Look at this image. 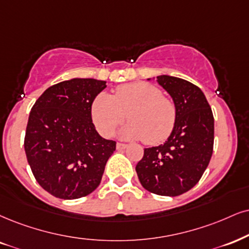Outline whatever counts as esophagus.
Instances as JSON below:
<instances>
[{
	"label": "esophagus",
	"instance_id": "esophagus-1",
	"mask_svg": "<svg viewBox=\"0 0 249 249\" xmlns=\"http://www.w3.org/2000/svg\"><path fill=\"white\" fill-rule=\"evenodd\" d=\"M127 144L124 143H116V149H125L127 148Z\"/></svg>",
	"mask_w": 249,
	"mask_h": 249
}]
</instances>
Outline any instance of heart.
<instances>
[{"label": "heart", "instance_id": "heart-1", "mask_svg": "<svg viewBox=\"0 0 249 249\" xmlns=\"http://www.w3.org/2000/svg\"><path fill=\"white\" fill-rule=\"evenodd\" d=\"M91 116L103 136H112L128 118L130 122L120 131L122 139L158 144L173 130L177 108L173 100L161 96L157 87L136 82L120 85L113 96L106 92L98 94L92 103Z\"/></svg>", "mask_w": 249, "mask_h": 249}]
</instances>
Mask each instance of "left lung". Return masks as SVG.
Returning a JSON list of instances; mask_svg holds the SVG:
<instances>
[{"label": "left lung", "mask_w": 249, "mask_h": 249, "mask_svg": "<svg viewBox=\"0 0 249 249\" xmlns=\"http://www.w3.org/2000/svg\"><path fill=\"white\" fill-rule=\"evenodd\" d=\"M176 104L177 120L166 142L144 149L136 172L144 188L161 196H179L203 176L213 150V115L201 89L186 79L157 76Z\"/></svg>", "instance_id": "left-lung-1"}]
</instances>
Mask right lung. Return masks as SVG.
Wrapping results in <instances>:
<instances>
[{
    "label": "right lung",
    "mask_w": 249,
    "mask_h": 249,
    "mask_svg": "<svg viewBox=\"0 0 249 249\" xmlns=\"http://www.w3.org/2000/svg\"><path fill=\"white\" fill-rule=\"evenodd\" d=\"M105 81L72 78L48 88L31 108L24 148L33 176L55 197L75 199L99 186L115 141L92 122L91 106Z\"/></svg>",
    "instance_id": "add662e5"
}]
</instances>
